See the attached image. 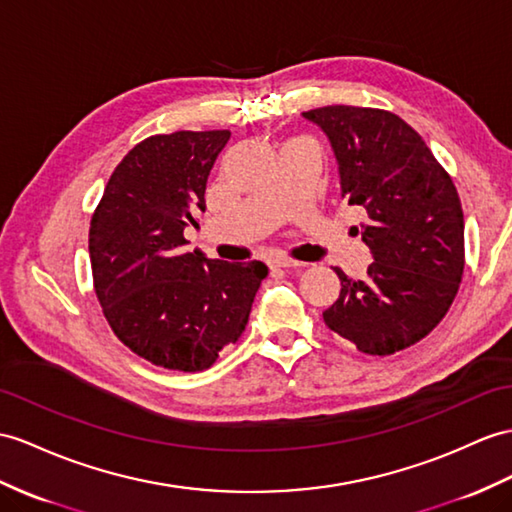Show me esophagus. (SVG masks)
Here are the masks:
<instances>
[{
  "instance_id": "esophagus-1",
  "label": "esophagus",
  "mask_w": 512,
  "mask_h": 512,
  "mask_svg": "<svg viewBox=\"0 0 512 512\" xmlns=\"http://www.w3.org/2000/svg\"><path fill=\"white\" fill-rule=\"evenodd\" d=\"M269 267L271 269H297V267H304V263H299V260H293V258L278 256V258L269 260Z\"/></svg>"
}]
</instances>
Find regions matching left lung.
I'll use <instances>...</instances> for the list:
<instances>
[{"label": "left lung", "mask_w": 512, "mask_h": 512, "mask_svg": "<svg viewBox=\"0 0 512 512\" xmlns=\"http://www.w3.org/2000/svg\"><path fill=\"white\" fill-rule=\"evenodd\" d=\"M328 136L343 197L373 263L365 280H341L323 310L330 330L360 352L389 356L428 336L450 310L465 269V219L456 186L421 136L389 110L323 106L302 112Z\"/></svg>", "instance_id": "8db88e82"}]
</instances>
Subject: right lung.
Instances as JSON below:
<instances>
[{
	"label": "right lung",
	"instance_id": "add662e5",
	"mask_svg": "<svg viewBox=\"0 0 512 512\" xmlns=\"http://www.w3.org/2000/svg\"><path fill=\"white\" fill-rule=\"evenodd\" d=\"M230 130L156 134L112 171L97 204L89 254L93 284L117 339L156 367L204 371L239 341L267 265L184 252V230Z\"/></svg>",
	"mask_w": 512,
	"mask_h": 512
}]
</instances>
